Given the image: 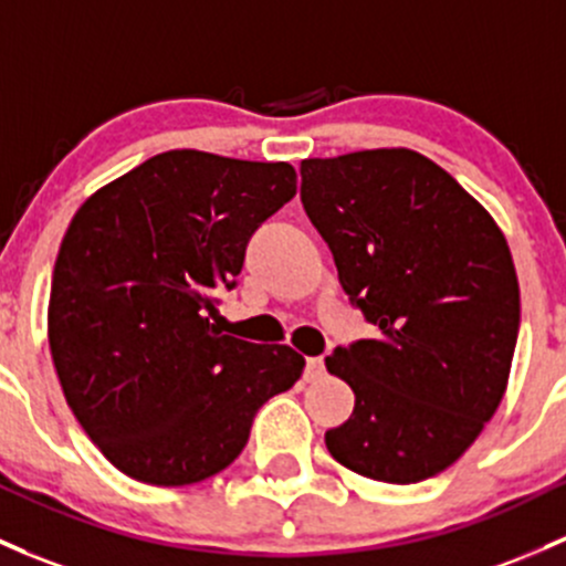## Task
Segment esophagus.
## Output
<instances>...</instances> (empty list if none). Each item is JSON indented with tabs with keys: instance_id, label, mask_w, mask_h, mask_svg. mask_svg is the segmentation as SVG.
<instances>
[{
	"instance_id": "34e87169",
	"label": "esophagus",
	"mask_w": 566,
	"mask_h": 566,
	"mask_svg": "<svg viewBox=\"0 0 566 566\" xmlns=\"http://www.w3.org/2000/svg\"><path fill=\"white\" fill-rule=\"evenodd\" d=\"M303 377H306V382H317V379H323L325 377V360L323 358H308Z\"/></svg>"
}]
</instances>
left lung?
<instances>
[{
    "label": "left lung",
    "mask_w": 566,
    "mask_h": 566,
    "mask_svg": "<svg viewBox=\"0 0 566 566\" xmlns=\"http://www.w3.org/2000/svg\"><path fill=\"white\" fill-rule=\"evenodd\" d=\"M301 203L374 338L336 347L355 392L325 431L342 467L379 483L433 478L502 403L521 325L507 238L448 170L412 148L303 159Z\"/></svg>",
    "instance_id": "left-lung-1"
}]
</instances>
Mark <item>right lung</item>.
Wrapping results in <instances>:
<instances>
[{
	"label": "right lung",
	"mask_w": 566,
	"mask_h": 566,
	"mask_svg": "<svg viewBox=\"0 0 566 566\" xmlns=\"http://www.w3.org/2000/svg\"><path fill=\"white\" fill-rule=\"evenodd\" d=\"M295 195L287 163L176 148L86 198L59 247L48 344L64 398L118 472L192 485L241 455L254 415L303 374L287 344L222 336L254 230Z\"/></svg>",
	"instance_id": "obj_1"
}]
</instances>
